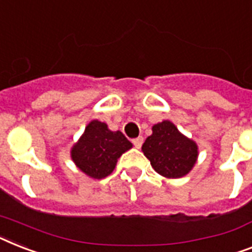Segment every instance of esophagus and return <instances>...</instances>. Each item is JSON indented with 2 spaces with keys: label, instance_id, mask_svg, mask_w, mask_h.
I'll return each instance as SVG.
<instances>
[{
  "label": "esophagus",
  "instance_id": "1",
  "mask_svg": "<svg viewBox=\"0 0 252 252\" xmlns=\"http://www.w3.org/2000/svg\"><path fill=\"white\" fill-rule=\"evenodd\" d=\"M142 144H144V138H142V137H137V138L133 140V145H134L136 149H140V147L142 146Z\"/></svg>",
  "mask_w": 252,
  "mask_h": 252
}]
</instances>
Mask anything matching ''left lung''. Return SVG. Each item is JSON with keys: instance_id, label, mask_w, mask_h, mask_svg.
<instances>
[{"instance_id": "left-lung-1", "label": "left lung", "mask_w": 252, "mask_h": 252, "mask_svg": "<svg viewBox=\"0 0 252 252\" xmlns=\"http://www.w3.org/2000/svg\"><path fill=\"white\" fill-rule=\"evenodd\" d=\"M153 134L142 145L151 167L163 177L180 179L193 169L198 159V145L180 132L169 120L154 124Z\"/></svg>"}]
</instances>
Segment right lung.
<instances>
[{
  "mask_svg": "<svg viewBox=\"0 0 252 252\" xmlns=\"http://www.w3.org/2000/svg\"><path fill=\"white\" fill-rule=\"evenodd\" d=\"M132 146L120 130L112 132L106 123L92 120L71 147V159L81 172L101 180L111 175L118 159Z\"/></svg>",
  "mask_w": 252,
  "mask_h": 252,
  "instance_id": "add662e5",
  "label": "right lung"
}]
</instances>
